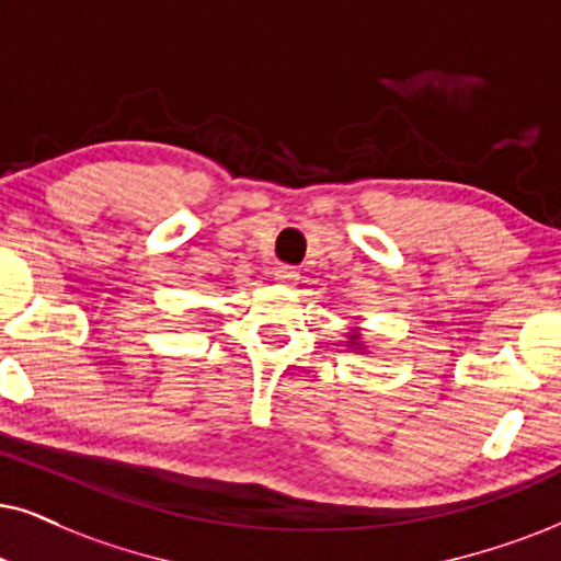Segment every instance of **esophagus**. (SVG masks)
Returning a JSON list of instances; mask_svg holds the SVG:
<instances>
[{
    "mask_svg": "<svg viewBox=\"0 0 561 561\" xmlns=\"http://www.w3.org/2000/svg\"><path fill=\"white\" fill-rule=\"evenodd\" d=\"M274 279L279 282V285H285V287H295L297 282H300V272H297V268H293V266H276L274 268Z\"/></svg>",
    "mask_w": 561,
    "mask_h": 561,
    "instance_id": "esophagus-1",
    "label": "esophagus"
}]
</instances>
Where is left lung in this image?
<instances>
[{"instance_id": "8db88e82", "label": "left lung", "mask_w": 561, "mask_h": 561, "mask_svg": "<svg viewBox=\"0 0 561 561\" xmlns=\"http://www.w3.org/2000/svg\"><path fill=\"white\" fill-rule=\"evenodd\" d=\"M359 339H363V333L352 331L350 333V346H354V350H363V342H359Z\"/></svg>"}]
</instances>
